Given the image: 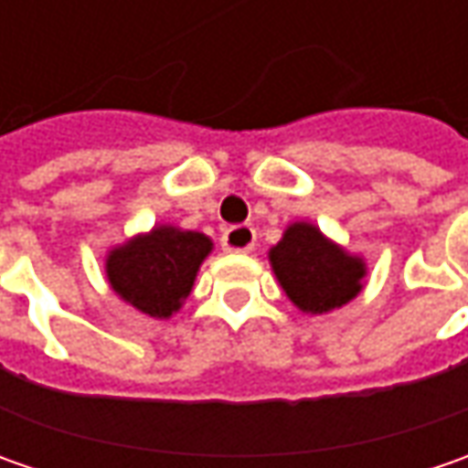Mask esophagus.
<instances>
[{"label":"esophagus","instance_id":"1","mask_svg":"<svg viewBox=\"0 0 468 468\" xmlns=\"http://www.w3.org/2000/svg\"><path fill=\"white\" fill-rule=\"evenodd\" d=\"M221 244H224L226 252H252L255 247V229L247 224L239 226H229L221 237Z\"/></svg>","mask_w":468,"mask_h":468}]
</instances>
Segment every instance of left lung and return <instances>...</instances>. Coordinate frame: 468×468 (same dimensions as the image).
Instances as JSON below:
<instances>
[{
    "mask_svg": "<svg viewBox=\"0 0 468 468\" xmlns=\"http://www.w3.org/2000/svg\"><path fill=\"white\" fill-rule=\"evenodd\" d=\"M273 276L307 314H325L349 304L365 289L367 262L325 237L313 221H294L283 229L279 244L268 250Z\"/></svg>",
    "mask_w": 468,
    "mask_h": 468,
    "instance_id": "left-lung-1",
    "label": "left lung"
}]
</instances>
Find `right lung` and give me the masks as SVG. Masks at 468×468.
<instances>
[{
  "label": "right lung",
  "instance_id": "1",
  "mask_svg": "<svg viewBox=\"0 0 468 468\" xmlns=\"http://www.w3.org/2000/svg\"><path fill=\"white\" fill-rule=\"evenodd\" d=\"M210 252L213 239L206 234L155 224L151 231L114 244L106 252L103 271L112 292L124 304L155 320H169L182 310Z\"/></svg>",
  "mask_w": 468,
  "mask_h": 468
}]
</instances>
